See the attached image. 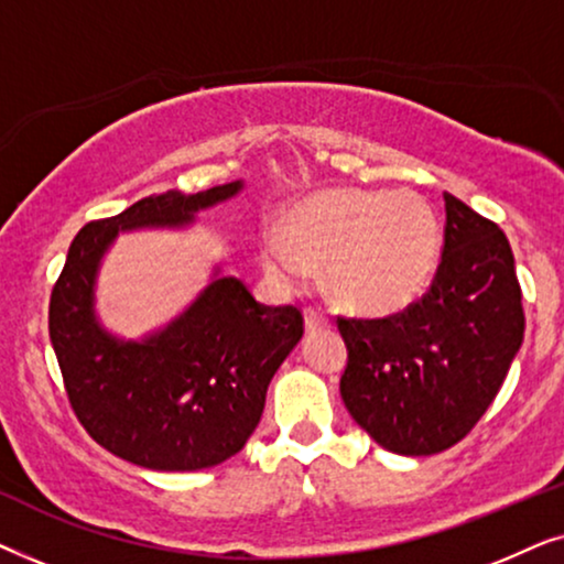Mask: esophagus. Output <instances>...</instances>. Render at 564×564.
I'll list each match as a JSON object with an SVG mask.
<instances>
[{"mask_svg": "<svg viewBox=\"0 0 564 564\" xmlns=\"http://www.w3.org/2000/svg\"><path fill=\"white\" fill-rule=\"evenodd\" d=\"M305 315V330H318V328H328L330 326V321L326 318V315L323 313H318V311H313V307H307V311L303 313Z\"/></svg>", "mask_w": 564, "mask_h": 564, "instance_id": "obj_1", "label": "esophagus"}]
</instances>
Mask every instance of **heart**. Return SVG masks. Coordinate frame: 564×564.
Masks as SVG:
<instances>
[{"label": "heart", "instance_id": "heart-1", "mask_svg": "<svg viewBox=\"0 0 564 564\" xmlns=\"http://www.w3.org/2000/svg\"><path fill=\"white\" fill-rule=\"evenodd\" d=\"M267 274L282 288L323 264L328 295L359 315H398L429 295L444 257V223L413 189L326 187L282 213L259 241Z\"/></svg>", "mask_w": 564, "mask_h": 564}]
</instances>
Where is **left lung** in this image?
Here are the masks:
<instances>
[{"label":"left lung","instance_id":"1","mask_svg":"<svg viewBox=\"0 0 564 564\" xmlns=\"http://www.w3.org/2000/svg\"><path fill=\"white\" fill-rule=\"evenodd\" d=\"M444 257L429 295L377 321H338L341 398L382 449L429 457L469 434L523 341L513 251L496 223L444 192Z\"/></svg>","mask_w":564,"mask_h":564}]
</instances>
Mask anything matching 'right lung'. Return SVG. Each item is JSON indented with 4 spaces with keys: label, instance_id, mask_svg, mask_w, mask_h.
I'll list each match as a JSON object with an SVG mask.
<instances>
[{
    "label": "right lung",
    "instance_id": "obj_1",
    "mask_svg": "<svg viewBox=\"0 0 564 564\" xmlns=\"http://www.w3.org/2000/svg\"><path fill=\"white\" fill-rule=\"evenodd\" d=\"M243 180L138 199L84 226L51 295L48 330L76 419L115 457L159 473L215 467L259 426L267 388L303 338L297 307L257 303L238 276L213 267L199 295L141 338L112 334L97 313L107 251L133 230H187L197 213L228 203Z\"/></svg>",
    "mask_w": 564,
    "mask_h": 564
}]
</instances>
